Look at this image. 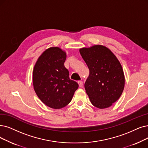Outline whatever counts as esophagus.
Returning <instances> with one entry per match:
<instances>
[{"label":"esophagus","instance_id":"esophagus-1","mask_svg":"<svg viewBox=\"0 0 148 148\" xmlns=\"http://www.w3.org/2000/svg\"><path fill=\"white\" fill-rule=\"evenodd\" d=\"M78 85H79V87H82V84H83V83H82V81H79L78 82Z\"/></svg>","mask_w":148,"mask_h":148}]
</instances>
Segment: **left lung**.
Listing matches in <instances>:
<instances>
[{
	"label": "left lung",
	"mask_w": 148,
	"mask_h": 148,
	"mask_svg": "<svg viewBox=\"0 0 148 148\" xmlns=\"http://www.w3.org/2000/svg\"><path fill=\"white\" fill-rule=\"evenodd\" d=\"M79 51L90 70L84 87L91 103L99 109L110 107L120 98L125 87L120 61L103 45L82 47Z\"/></svg>",
	"instance_id": "left-lung-1"
}]
</instances>
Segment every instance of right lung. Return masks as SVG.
<instances>
[{
    "label": "right lung",
    "mask_w": 148,
    "mask_h": 148,
    "mask_svg": "<svg viewBox=\"0 0 148 148\" xmlns=\"http://www.w3.org/2000/svg\"><path fill=\"white\" fill-rule=\"evenodd\" d=\"M66 50L59 47L46 49L38 58L33 70V85L37 96L48 107L60 109L72 100L78 88L65 67Z\"/></svg>",
    "instance_id": "add662e5"
}]
</instances>
